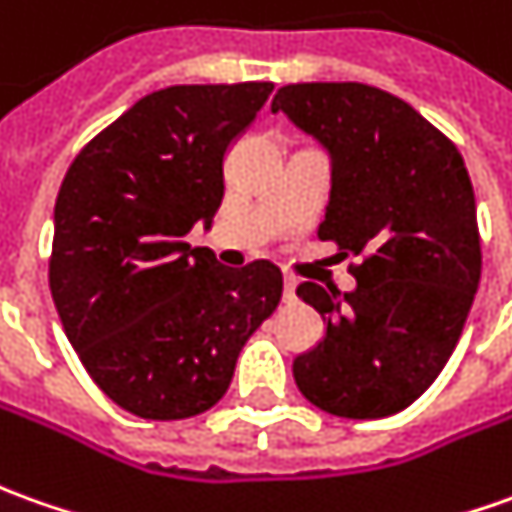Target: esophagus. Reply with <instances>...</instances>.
<instances>
[{"instance_id":"1","label":"esophagus","mask_w":512,"mask_h":512,"mask_svg":"<svg viewBox=\"0 0 512 512\" xmlns=\"http://www.w3.org/2000/svg\"><path fill=\"white\" fill-rule=\"evenodd\" d=\"M297 300V280L294 277H285L283 280V302Z\"/></svg>"}]
</instances>
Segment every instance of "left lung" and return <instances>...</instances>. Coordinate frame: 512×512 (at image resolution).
<instances>
[{
	"label": "left lung",
	"mask_w": 512,
	"mask_h": 512,
	"mask_svg": "<svg viewBox=\"0 0 512 512\" xmlns=\"http://www.w3.org/2000/svg\"><path fill=\"white\" fill-rule=\"evenodd\" d=\"M271 111L330 156L319 238L364 257L347 294L297 288L325 336L294 358V381L328 415H395L446 367L474 302L482 252L471 176L451 139L367 83H291Z\"/></svg>",
	"instance_id": "8db88e82"
}]
</instances>
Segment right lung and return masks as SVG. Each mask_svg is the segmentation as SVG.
<instances>
[{"mask_svg":"<svg viewBox=\"0 0 512 512\" xmlns=\"http://www.w3.org/2000/svg\"><path fill=\"white\" fill-rule=\"evenodd\" d=\"M274 83L168 86L100 131L55 198L50 291L66 339L117 406L184 420L224 398L283 297L269 260L221 266L184 243L224 198V156Z\"/></svg>","mask_w":512,"mask_h":512,"instance_id":"obj_1","label":"right lung"}]
</instances>
